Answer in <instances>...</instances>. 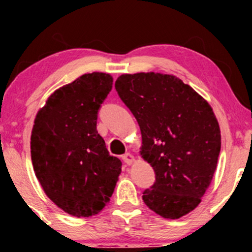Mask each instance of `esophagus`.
I'll return each mask as SVG.
<instances>
[{"mask_svg": "<svg viewBox=\"0 0 252 252\" xmlns=\"http://www.w3.org/2000/svg\"><path fill=\"white\" fill-rule=\"evenodd\" d=\"M122 158H123V161L126 164H132V162H134V161H135V156L132 155V154H130V153H126V154H124L122 156Z\"/></svg>", "mask_w": 252, "mask_h": 252, "instance_id": "1", "label": "esophagus"}]
</instances>
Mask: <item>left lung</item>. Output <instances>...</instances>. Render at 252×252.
<instances>
[{"instance_id": "left-lung-1", "label": "left lung", "mask_w": 252, "mask_h": 252, "mask_svg": "<svg viewBox=\"0 0 252 252\" xmlns=\"http://www.w3.org/2000/svg\"><path fill=\"white\" fill-rule=\"evenodd\" d=\"M115 88L141 129V156L156 180L143 192L150 210L178 219L200 204L220 153V128L206 99L173 74H122Z\"/></svg>"}]
</instances>
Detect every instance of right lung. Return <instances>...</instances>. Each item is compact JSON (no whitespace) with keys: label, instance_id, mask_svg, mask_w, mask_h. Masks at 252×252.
Listing matches in <instances>:
<instances>
[{"label":"right lung","instance_id":"1","mask_svg":"<svg viewBox=\"0 0 252 252\" xmlns=\"http://www.w3.org/2000/svg\"><path fill=\"white\" fill-rule=\"evenodd\" d=\"M112 77L94 72L59 88L37 111L31 155L43 192L68 215L91 217L110 201L122 172L97 131V114Z\"/></svg>","mask_w":252,"mask_h":252}]
</instances>
